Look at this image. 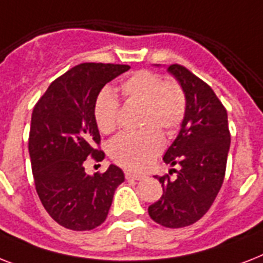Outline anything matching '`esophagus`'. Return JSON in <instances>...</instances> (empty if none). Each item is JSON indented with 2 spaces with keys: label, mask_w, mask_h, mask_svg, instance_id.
Listing matches in <instances>:
<instances>
[{
  "label": "esophagus",
  "mask_w": 263,
  "mask_h": 263,
  "mask_svg": "<svg viewBox=\"0 0 263 263\" xmlns=\"http://www.w3.org/2000/svg\"><path fill=\"white\" fill-rule=\"evenodd\" d=\"M146 176L139 175V173H132V172H125V179L127 180H143Z\"/></svg>",
  "instance_id": "esophagus-1"
}]
</instances>
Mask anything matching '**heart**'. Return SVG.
Masks as SVG:
<instances>
[{
    "label": "heart",
    "instance_id": "obj_1",
    "mask_svg": "<svg viewBox=\"0 0 263 263\" xmlns=\"http://www.w3.org/2000/svg\"><path fill=\"white\" fill-rule=\"evenodd\" d=\"M120 90L127 103L142 105L140 132L121 134L109 143V156L116 164L129 171H142L164 148V136L175 134L187 115V95L176 80H165L160 73L147 69L134 72L123 80ZM120 103L115 92L105 88L94 103V119L103 134H110L119 123Z\"/></svg>",
    "mask_w": 263,
    "mask_h": 263
}]
</instances>
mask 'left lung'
<instances>
[{
	"label": "left lung",
	"mask_w": 263,
	"mask_h": 263,
	"mask_svg": "<svg viewBox=\"0 0 263 263\" xmlns=\"http://www.w3.org/2000/svg\"><path fill=\"white\" fill-rule=\"evenodd\" d=\"M168 71L187 95L184 123L164 156L166 164L180 168L158 177L164 194L148 206V216L166 228H183L208 213L221 190L231 134L227 109L212 87L183 65L172 64Z\"/></svg>",
	"instance_id": "obj_1"
}]
</instances>
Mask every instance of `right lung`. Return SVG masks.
Masks as SVG:
<instances>
[{
    "mask_svg": "<svg viewBox=\"0 0 263 263\" xmlns=\"http://www.w3.org/2000/svg\"><path fill=\"white\" fill-rule=\"evenodd\" d=\"M129 65L83 63L51 82L31 116L28 152L35 190L43 208L61 227L90 231L106 220L123 171L110 165L90 176L84 162L102 161L94 103L103 86Z\"/></svg>",
    "mask_w": 263,
    "mask_h": 263,
    "instance_id": "add662e5",
    "label": "right lung"
}]
</instances>
